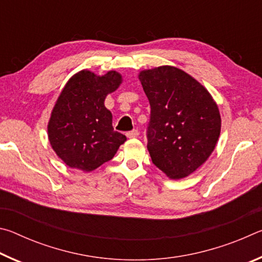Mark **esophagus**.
<instances>
[{
  "label": "esophagus",
  "instance_id": "34e87169",
  "mask_svg": "<svg viewBox=\"0 0 262 262\" xmlns=\"http://www.w3.org/2000/svg\"><path fill=\"white\" fill-rule=\"evenodd\" d=\"M126 135H127L128 139H135V137H137V136L140 135V133H139V130H137V129H134V130H132V132H128Z\"/></svg>",
  "mask_w": 262,
  "mask_h": 262
}]
</instances>
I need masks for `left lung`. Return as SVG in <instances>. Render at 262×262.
Here are the masks:
<instances>
[{
  "label": "left lung",
  "instance_id": "obj_1",
  "mask_svg": "<svg viewBox=\"0 0 262 262\" xmlns=\"http://www.w3.org/2000/svg\"><path fill=\"white\" fill-rule=\"evenodd\" d=\"M139 79L151 107L147 137L152 163L170 179L185 178L214 151L219 106L200 82L172 66L142 70Z\"/></svg>",
  "mask_w": 262,
  "mask_h": 262
}]
</instances>
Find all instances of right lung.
Masks as SVG:
<instances>
[{
	"mask_svg": "<svg viewBox=\"0 0 262 262\" xmlns=\"http://www.w3.org/2000/svg\"><path fill=\"white\" fill-rule=\"evenodd\" d=\"M122 83L115 70L105 75L84 69L69 78L52 110L47 133L51 147L66 165L91 172L111 161L126 136L114 132L105 98Z\"/></svg>",
	"mask_w": 262,
	"mask_h": 262,
	"instance_id": "obj_1",
	"label": "right lung"
}]
</instances>
